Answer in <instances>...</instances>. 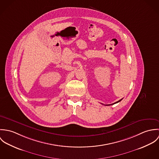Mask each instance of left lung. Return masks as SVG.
Listing matches in <instances>:
<instances>
[{
	"mask_svg": "<svg viewBox=\"0 0 159 159\" xmlns=\"http://www.w3.org/2000/svg\"><path fill=\"white\" fill-rule=\"evenodd\" d=\"M122 100V99L121 100H119V101H117V102H115V103H114L113 104H111V105H114V104H115V103H118V102H119L120 101H121Z\"/></svg>",
	"mask_w": 159,
	"mask_h": 159,
	"instance_id": "1",
	"label": "left lung"
}]
</instances>
